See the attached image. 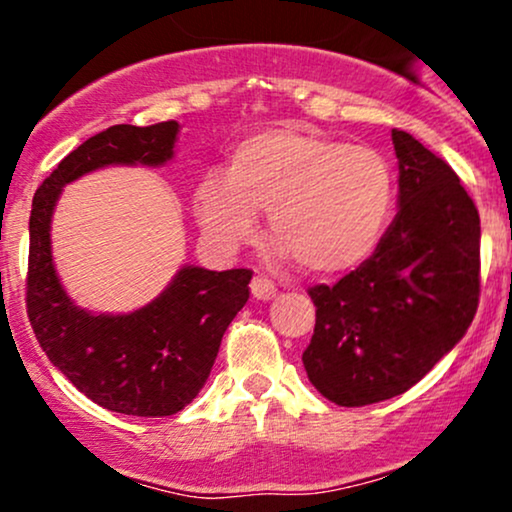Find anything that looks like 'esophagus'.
Returning a JSON list of instances; mask_svg holds the SVG:
<instances>
[{"instance_id": "34e87169", "label": "esophagus", "mask_w": 512, "mask_h": 512, "mask_svg": "<svg viewBox=\"0 0 512 512\" xmlns=\"http://www.w3.org/2000/svg\"><path fill=\"white\" fill-rule=\"evenodd\" d=\"M250 293L252 298H257V301H269V298L276 296V286L274 281L267 279V276L257 274L255 279L250 281Z\"/></svg>"}]
</instances>
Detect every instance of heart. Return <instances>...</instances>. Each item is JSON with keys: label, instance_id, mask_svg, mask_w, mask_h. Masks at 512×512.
I'll use <instances>...</instances> for the list:
<instances>
[{"label": "heart", "instance_id": "b5f03b06", "mask_svg": "<svg viewBox=\"0 0 512 512\" xmlns=\"http://www.w3.org/2000/svg\"><path fill=\"white\" fill-rule=\"evenodd\" d=\"M395 180L378 151L313 129H272L236 146L228 173L197 187V216L223 245H240L269 211V233L310 274H342L385 236Z\"/></svg>", "mask_w": 512, "mask_h": 512}]
</instances>
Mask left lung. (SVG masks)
I'll list each match as a JSON object with an SVG mask.
<instances>
[{
    "instance_id": "left-lung-1",
    "label": "left lung",
    "mask_w": 512,
    "mask_h": 512,
    "mask_svg": "<svg viewBox=\"0 0 512 512\" xmlns=\"http://www.w3.org/2000/svg\"><path fill=\"white\" fill-rule=\"evenodd\" d=\"M397 216L373 255L315 286L303 366L339 407H366L419 383L467 334L479 303V211L443 158L402 129Z\"/></svg>"
}]
</instances>
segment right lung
<instances>
[{
	"instance_id": "obj_1",
	"label": "right lung",
	"mask_w": 512,
	"mask_h": 512,
	"mask_svg": "<svg viewBox=\"0 0 512 512\" xmlns=\"http://www.w3.org/2000/svg\"><path fill=\"white\" fill-rule=\"evenodd\" d=\"M180 125H115L45 178L28 221L26 308L35 339L76 390L127 416H170L207 383L221 337L250 298L248 269L182 264L154 301L132 313H91L64 289L52 257V214L64 185L108 166L161 168L173 161Z\"/></svg>"
}]
</instances>
